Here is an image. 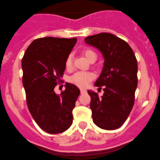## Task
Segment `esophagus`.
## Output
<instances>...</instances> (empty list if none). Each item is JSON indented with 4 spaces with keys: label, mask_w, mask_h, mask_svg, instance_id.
I'll return each instance as SVG.
<instances>
[{
    "label": "esophagus",
    "mask_w": 160,
    "mask_h": 160,
    "mask_svg": "<svg viewBox=\"0 0 160 160\" xmlns=\"http://www.w3.org/2000/svg\"><path fill=\"white\" fill-rule=\"evenodd\" d=\"M86 92V90L84 88H80V93H85Z\"/></svg>",
    "instance_id": "esophagus-1"
}]
</instances>
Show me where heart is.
Here are the masks:
<instances>
[{"mask_svg":"<svg viewBox=\"0 0 160 160\" xmlns=\"http://www.w3.org/2000/svg\"><path fill=\"white\" fill-rule=\"evenodd\" d=\"M84 55L85 58L88 60H91V58H96V54L95 52H93L91 49H85L83 51ZM72 64H73V58H72L71 54H69L67 57L66 60H65V67L67 69H69L72 68ZM93 79V75L91 73H87V72H77L74 75H72L71 77L69 78V81L74 84V85H77L79 87H85L89 85V83L91 82Z\"/></svg>","mask_w":160,"mask_h":160,"instance_id":"b5f03b06","label":"heart"}]
</instances>
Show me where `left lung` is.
I'll list each match as a JSON object with an SVG mask.
<instances>
[{
    "instance_id": "left-lung-1",
    "label": "left lung",
    "mask_w": 160,
    "mask_h": 160,
    "mask_svg": "<svg viewBox=\"0 0 160 160\" xmlns=\"http://www.w3.org/2000/svg\"><path fill=\"white\" fill-rule=\"evenodd\" d=\"M101 51L104 65L95 85L103 88L102 97L88 91L92 119L106 130L119 128L131 112L138 85V62L128 43L113 34L102 32L85 38Z\"/></svg>"
}]
</instances>
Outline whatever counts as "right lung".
<instances>
[{
    "instance_id": "obj_1",
    "label": "right lung",
    "mask_w": 160,
    "mask_h": 160,
    "mask_svg": "<svg viewBox=\"0 0 160 160\" xmlns=\"http://www.w3.org/2000/svg\"><path fill=\"white\" fill-rule=\"evenodd\" d=\"M77 38L46 37L35 39L22 60L27 105L37 124L46 132L60 133L73 122L72 111L80 95L76 85L66 83L59 95L54 87L65 70V60Z\"/></svg>"
}]
</instances>
